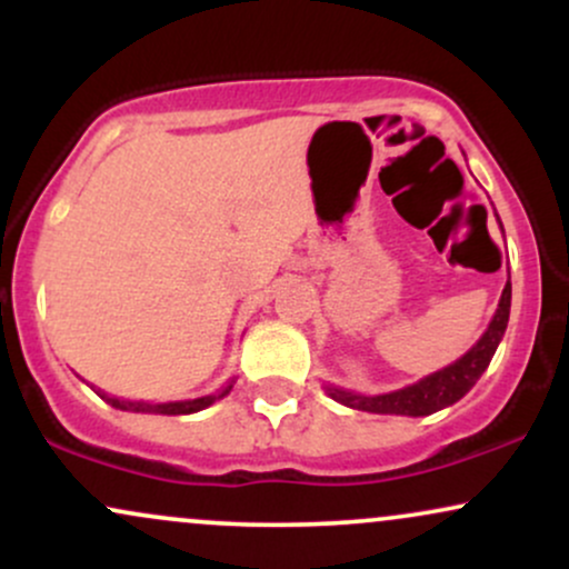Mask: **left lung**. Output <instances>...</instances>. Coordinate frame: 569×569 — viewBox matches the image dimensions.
<instances>
[{
	"label": "left lung",
	"instance_id": "obj_1",
	"mask_svg": "<svg viewBox=\"0 0 569 569\" xmlns=\"http://www.w3.org/2000/svg\"><path fill=\"white\" fill-rule=\"evenodd\" d=\"M508 312H511V280H508L506 289H502L498 312H495V318L489 321V329L481 335L479 342H476L466 356L457 358V361L449 363V367L422 377L420 382L407 385V388L393 390V393H382V396H358V393H350V390L331 388V385L326 390H329V396L335 398V401L345 403V407L375 411V415L426 417L443 407H452V403L460 401V398L473 388L476 380L487 371L502 335H506Z\"/></svg>",
	"mask_w": 569,
	"mask_h": 569
}]
</instances>
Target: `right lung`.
<instances>
[{
    "mask_svg": "<svg viewBox=\"0 0 569 569\" xmlns=\"http://www.w3.org/2000/svg\"><path fill=\"white\" fill-rule=\"evenodd\" d=\"M232 390V382L227 385V388L217 390V393L211 396H200V398H192V401H171V403H147V401H122V398H114V396H107L101 393V390H96L98 396L103 398L107 403H112L114 409H122V411H152V415H192V411H200L206 407H211L213 401H219V398H224L227 393Z\"/></svg>",
    "mask_w": 569,
    "mask_h": 569,
    "instance_id": "obj_1",
    "label": "right lung"
}]
</instances>
